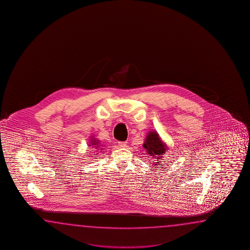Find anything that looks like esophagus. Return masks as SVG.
Returning a JSON list of instances; mask_svg holds the SVG:
<instances>
[{"instance_id":"esophagus-1","label":"esophagus","mask_w":250,"mask_h":250,"mask_svg":"<svg viewBox=\"0 0 250 250\" xmlns=\"http://www.w3.org/2000/svg\"><path fill=\"white\" fill-rule=\"evenodd\" d=\"M118 145L120 147H126L127 146V142L123 141V142H118Z\"/></svg>"}]
</instances>
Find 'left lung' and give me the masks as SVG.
<instances>
[{"instance_id": "8db88e82", "label": "left lung", "mask_w": 250, "mask_h": 250, "mask_svg": "<svg viewBox=\"0 0 250 250\" xmlns=\"http://www.w3.org/2000/svg\"><path fill=\"white\" fill-rule=\"evenodd\" d=\"M143 146L147 154H150V156H152L155 161L153 165L162 166V162L159 159H163V155L168 150V146L161 140L158 133L150 131L145 139Z\"/></svg>"}]
</instances>
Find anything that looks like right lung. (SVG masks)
Segmentation results:
<instances>
[{"label": "right lung", "instance_id": "obj_1", "mask_svg": "<svg viewBox=\"0 0 250 250\" xmlns=\"http://www.w3.org/2000/svg\"><path fill=\"white\" fill-rule=\"evenodd\" d=\"M88 146H93V148L96 149V150H98V151H101L102 149H104L102 148L100 141L94 138H91L90 142H89Z\"/></svg>", "mask_w": 250, "mask_h": 250}]
</instances>
